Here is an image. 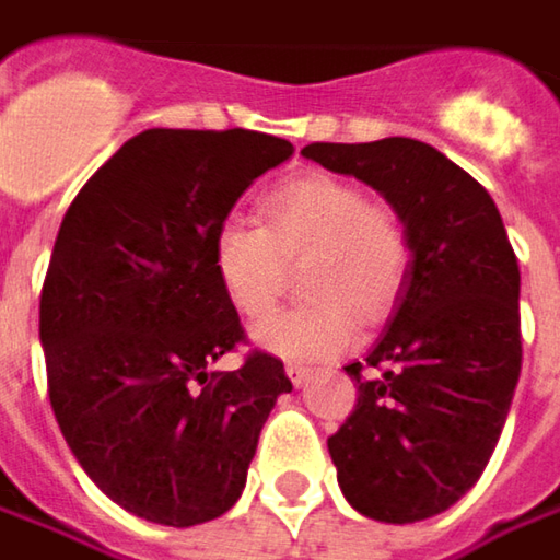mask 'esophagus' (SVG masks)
Returning a JSON list of instances; mask_svg holds the SVG:
<instances>
[{
    "instance_id": "34e87169",
    "label": "esophagus",
    "mask_w": 560,
    "mask_h": 560,
    "mask_svg": "<svg viewBox=\"0 0 560 560\" xmlns=\"http://www.w3.org/2000/svg\"><path fill=\"white\" fill-rule=\"evenodd\" d=\"M284 373H288V378H291V385H298V388L304 385L306 378L313 376V370H310V366H301V363H288V370H284Z\"/></svg>"
}]
</instances>
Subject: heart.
Instances as JSON below:
<instances>
[{
  "label": "heart",
  "mask_w": 560,
  "mask_h": 560,
  "mask_svg": "<svg viewBox=\"0 0 560 560\" xmlns=\"http://www.w3.org/2000/svg\"><path fill=\"white\" fill-rule=\"evenodd\" d=\"M262 212L266 225L229 215L212 234L222 294L241 316L259 319L279 301L288 266L310 259L304 291L316 304L269 316L254 328V345L294 363L348 351L353 313L376 323L401 294L410 262L401 219L338 175L279 184Z\"/></svg>",
  "instance_id": "obj_1"
}]
</instances>
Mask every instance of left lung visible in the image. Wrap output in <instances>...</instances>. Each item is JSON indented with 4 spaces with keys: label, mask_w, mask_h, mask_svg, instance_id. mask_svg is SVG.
<instances>
[{
    "label": "left lung",
    "mask_w": 560,
    "mask_h": 560,
    "mask_svg": "<svg viewBox=\"0 0 560 560\" xmlns=\"http://www.w3.org/2000/svg\"><path fill=\"white\" fill-rule=\"evenodd\" d=\"M304 156L370 184L401 219L410 262L398 306L357 378V404L328 439L353 511L413 523L476 486L521 378V269L499 207L435 147L410 137L310 143Z\"/></svg>",
    "instance_id": "8db88e82"
}]
</instances>
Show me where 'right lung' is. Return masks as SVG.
Segmentation results:
<instances>
[{"mask_svg": "<svg viewBox=\"0 0 560 560\" xmlns=\"http://www.w3.org/2000/svg\"><path fill=\"white\" fill-rule=\"evenodd\" d=\"M291 156L288 140L244 128H150L61 219L39 294L49 401L84 474L135 517H222L244 492L269 410L291 392L269 353L209 373L244 341L212 272V234Z\"/></svg>", "mask_w": 560, "mask_h": 560, "instance_id": "add662e5", "label": "right lung"}]
</instances>
